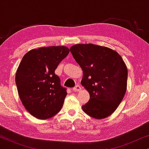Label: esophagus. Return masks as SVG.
I'll list each match as a JSON object with an SVG mask.
<instances>
[{
  "instance_id": "1",
  "label": "esophagus",
  "mask_w": 149,
  "mask_h": 149,
  "mask_svg": "<svg viewBox=\"0 0 149 149\" xmlns=\"http://www.w3.org/2000/svg\"><path fill=\"white\" fill-rule=\"evenodd\" d=\"M81 89V87L79 86V85H76V86H75L74 88L72 89V90L74 91H79Z\"/></svg>"
}]
</instances>
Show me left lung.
Wrapping results in <instances>:
<instances>
[{"instance_id":"left-lung-1","label":"left lung","mask_w":149,"mask_h":149,"mask_svg":"<svg viewBox=\"0 0 149 149\" xmlns=\"http://www.w3.org/2000/svg\"><path fill=\"white\" fill-rule=\"evenodd\" d=\"M82 68L81 85L90 99L82 107L87 115L102 119L113 114L127 89V69L115 50L93 44H77L70 49Z\"/></svg>"}]
</instances>
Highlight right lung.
<instances>
[{
    "label": "right lung",
    "instance_id": "1",
    "mask_svg": "<svg viewBox=\"0 0 149 149\" xmlns=\"http://www.w3.org/2000/svg\"><path fill=\"white\" fill-rule=\"evenodd\" d=\"M70 50L64 46L34 49L24 55L15 74L20 100L39 119L54 117L62 109L67 93L55 70Z\"/></svg>",
    "mask_w": 149,
    "mask_h": 149
}]
</instances>
